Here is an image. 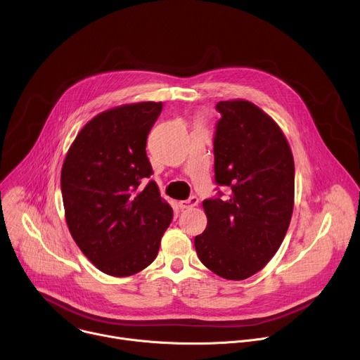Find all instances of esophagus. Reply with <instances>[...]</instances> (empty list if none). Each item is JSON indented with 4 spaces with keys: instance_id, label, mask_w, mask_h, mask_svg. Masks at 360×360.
<instances>
[{
    "instance_id": "34e87169",
    "label": "esophagus",
    "mask_w": 360,
    "mask_h": 360,
    "mask_svg": "<svg viewBox=\"0 0 360 360\" xmlns=\"http://www.w3.org/2000/svg\"><path fill=\"white\" fill-rule=\"evenodd\" d=\"M198 203H199V199H198L196 196H191L189 199L179 202V208H181V210H189V208L196 207Z\"/></svg>"
}]
</instances>
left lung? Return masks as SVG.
Masks as SVG:
<instances>
[{
    "label": "left lung",
    "instance_id": "1",
    "mask_svg": "<svg viewBox=\"0 0 360 360\" xmlns=\"http://www.w3.org/2000/svg\"><path fill=\"white\" fill-rule=\"evenodd\" d=\"M214 139L215 181L231 186L203 200L208 224L195 236L199 261L229 281L259 272L279 249L293 212L295 164L279 125L245 99L221 101Z\"/></svg>",
    "mask_w": 360,
    "mask_h": 360
}]
</instances>
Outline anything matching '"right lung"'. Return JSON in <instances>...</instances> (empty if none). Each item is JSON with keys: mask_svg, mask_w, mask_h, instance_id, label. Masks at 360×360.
Segmentation results:
<instances>
[{"mask_svg": "<svg viewBox=\"0 0 360 360\" xmlns=\"http://www.w3.org/2000/svg\"><path fill=\"white\" fill-rule=\"evenodd\" d=\"M162 102L120 105L94 117L71 143L61 169L68 229L86 258L111 276H131L157 258L172 221L146 157Z\"/></svg>", "mask_w": 360, "mask_h": 360, "instance_id": "obj_1", "label": "right lung"}]
</instances>
